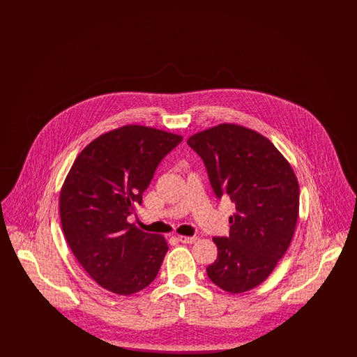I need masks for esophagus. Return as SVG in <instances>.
I'll use <instances>...</instances> for the list:
<instances>
[{
  "label": "esophagus",
  "mask_w": 357,
  "mask_h": 357,
  "mask_svg": "<svg viewBox=\"0 0 357 357\" xmlns=\"http://www.w3.org/2000/svg\"><path fill=\"white\" fill-rule=\"evenodd\" d=\"M198 238L195 237V236H192V237H186V236H178V241L179 242H182V243H192V242H195Z\"/></svg>",
  "instance_id": "esophagus-1"
}]
</instances>
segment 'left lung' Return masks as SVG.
I'll return each mask as SVG.
<instances>
[{"label":"left lung","instance_id":"8db88e82","mask_svg":"<svg viewBox=\"0 0 357 357\" xmlns=\"http://www.w3.org/2000/svg\"><path fill=\"white\" fill-rule=\"evenodd\" d=\"M218 199L236 204L229 237H214L217 259L208 278L229 293L262 284L288 250L298 218V182L272 142L237 124L190 136Z\"/></svg>","mask_w":357,"mask_h":357}]
</instances>
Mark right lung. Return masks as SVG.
Segmentation results:
<instances>
[{
  "instance_id": "1",
  "label": "right lung",
  "mask_w": 357,
  "mask_h": 357,
  "mask_svg": "<svg viewBox=\"0 0 357 357\" xmlns=\"http://www.w3.org/2000/svg\"><path fill=\"white\" fill-rule=\"evenodd\" d=\"M182 140L151 127L124 126L91 142L69 170L60 192L64 236L85 272L112 293H136L160 269L166 239L127 218L142 204L159 163Z\"/></svg>"
}]
</instances>
